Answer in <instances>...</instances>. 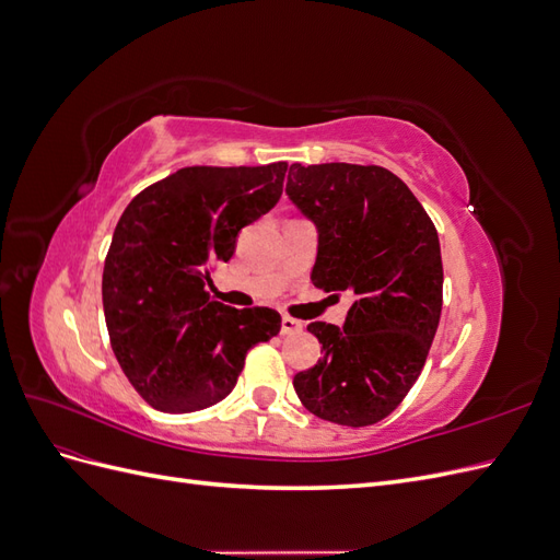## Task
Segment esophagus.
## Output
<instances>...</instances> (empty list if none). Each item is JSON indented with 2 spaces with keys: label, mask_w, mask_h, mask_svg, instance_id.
<instances>
[{
  "label": "esophagus",
  "mask_w": 560,
  "mask_h": 560,
  "mask_svg": "<svg viewBox=\"0 0 560 560\" xmlns=\"http://www.w3.org/2000/svg\"><path fill=\"white\" fill-rule=\"evenodd\" d=\"M303 331V322L301 319H294L290 315H282V334L284 336H294V334H301Z\"/></svg>",
  "instance_id": "obj_1"
}]
</instances>
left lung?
<instances>
[{"mask_svg":"<svg viewBox=\"0 0 560 560\" xmlns=\"http://www.w3.org/2000/svg\"><path fill=\"white\" fill-rule=\"evenodd\" d=\"M287 196L317 229L311 280L352 292L343 327L311 322L322 360L294 376L311 413L348 428L393 413L418 381L442 315V249L428 212L378 165H290Z\"/></svg>","mask_w":560,"mask_h":560,"instance_id":"obj_1","label":"left lung"}]
</instances>
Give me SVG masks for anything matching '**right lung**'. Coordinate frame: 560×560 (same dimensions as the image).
<instances>
[{
  "label": "right lung",
  "mask_w": 560,
  "mask_h": 560,
  "mask_svg": "<svg viewBox=\"0 0 560 560\" xmlns=\"http://www.w3.org/2000/svg\"><path fill=\"white\" fill-rule=\"evenodd\" d=\"M287 163L182 167L130 200L103 273L112 350L130 385L163 413L222 401L245 354L280 331L273 308L212 301L210 266L282 196Z\"/></svg>",
  "instance_id": "1"
}]
</instances>
